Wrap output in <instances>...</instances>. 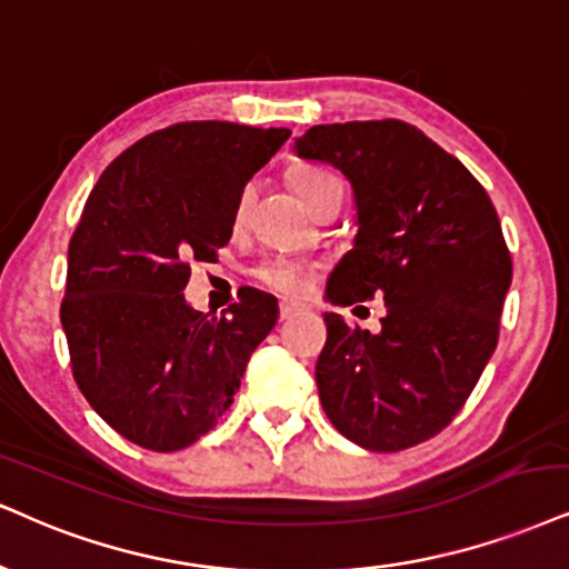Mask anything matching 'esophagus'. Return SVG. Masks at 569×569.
I'll list each match as a JSON object with an SVG mask.
<instances>
[{
  "mask_svg": "<svg viewBox=\"0 0 569 569\" xmlns=\"http://www.w3.org/2000/svg\"><path fill=\"white\" fill-rule=\"evenodd\" d=\"M296 311H303V306L296 303V300H282L279 303V319H290Z\"/></svg>",
  "mask_w": 569,
  "mask_h": 569,
  "instance_id": "esophagus-1",
  "label": "esophagus"
}]
</instances>
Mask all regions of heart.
Returning <instances> with one entry per match:
<instances>
[{
    "mask_svg": "<svg viewBox=\"0 0 569 569\" xmlns=\"http://www.w3.org/2000/svg\"><path fill=\"white\" fill-rule=\"evenodd\" d=\"M329 181H338L332 177V173H325V171H298L296 177H292V187H296L298 198L300 200H308L313 192H317L319 187L329 184ZM250 198H252V189L248 187L242 192L240 202H237V219H242L244 210L250 206ZM256 279H261L263 284H269L271 290H279V292H300L306 287V269L300 263H292V261H284V258H271V261H263L256 266Z\"/></svg>",
    "mask_w": 569,
    "mask_h": 569,
    "instance_id": "obj_1",
    "label": "heart"
}]
</instances>
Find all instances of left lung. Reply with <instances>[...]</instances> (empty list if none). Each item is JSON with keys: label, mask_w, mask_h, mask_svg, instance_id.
<instances>
[{"label": "left lung", "mask_w": 569, "mask_h": 569, "mask_svg": "<svg viewBox=\"0 0 569 569\" xmlns=\"http://www.w3.org/2000/svg\"><path fill=\"white\" fill-rule=\"evenodd\" d=\"M292 150L335 166L356 202L353 248L327 298L385 296L380 332L325 313L317 361L329 422L369 451H401L456 417L499 342L511 258L486 189L403 121L313 126Z\"/></svg>", "instance_id": "obj_1"}]
</instances>
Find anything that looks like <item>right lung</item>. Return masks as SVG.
<instances>
[{
  "label": "right lung",
  "instance_id": "add662e5",
  "mask_svg": "<svg viewBox=\"0 0 569 569\" xmlns=\"http://www.w3.org/2000/svg\"><path fill=\"white\" fill-rule=\"evenodd\" d=\"M290 137L229 121L168 126L104 168L68 248L60 308L83 398L131 443L179 451L234 401L277 298L244 290L221 317L187 303L189 261H216L244 184Z\"/></svg>",
  "mask_w": 569,
  "mask_h": 569
}]
</instances>
